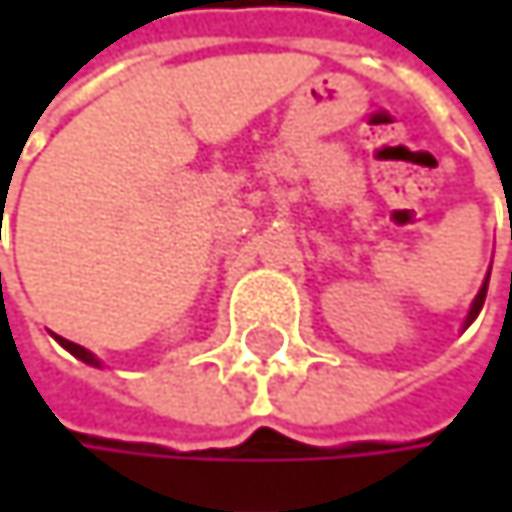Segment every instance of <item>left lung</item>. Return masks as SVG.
<instances>
[{"label": "left lung", "mask_w": 512, "mask_h": 512, "mask_svg": "<svg viewBox=\"0 0 512 512\" xmlns=\"http://www.w3.org/2000/svg\"><path fill=\"white\" fill-rule=\"evenodd\" d=\"M486 287H489V275L483 278V287L477 290V296H474V302H471V308H468V317H465V326H462V329H468V326L474 323V317L480 314V308H483V299H486Z\"/></svg>", "instance_id": "left-lung-1"}]
</instances>
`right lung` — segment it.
<instances>
[{
    "instance_id": "1",
    "label": "right lung",
    "mask_w": 512,
    "mask_h": 512,
    "mask_svg": "<svg viewBox=\"0 0 512 512\" xmlns=\"http://www.w3.org/2000/svg\"><path fill=\"white\" fill-rule=\"evenodd\" d=\"M55 341H58V344H61V347L70 353V356H76L79 361L91 364V367H100V358L94 356L91 350H85V347H79V344H73V341H67V338H58V335H55Z\"/></svg>"
}]
</instances>
